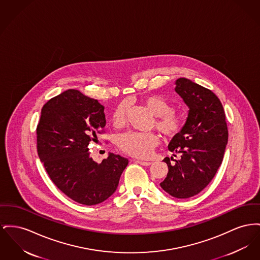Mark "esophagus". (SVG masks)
Listing matches in <instances>:
<instances>
[{"mask_svg": "<svg viewBox=\"0 0 260 260\" xmlns=\"http://www.w3.org/2000/svg\"><path fill=\"white\" fill-rule=\"evenodd\" d=\"M136 162L138 163V164H140V165H142V166H149V165H151V162H149V161H141V160H137Z\"/></svg>", "mask_w": 260, "mask_h": 260, "instance_id": "obj_1", "label": "esophagus"}]
</instances>
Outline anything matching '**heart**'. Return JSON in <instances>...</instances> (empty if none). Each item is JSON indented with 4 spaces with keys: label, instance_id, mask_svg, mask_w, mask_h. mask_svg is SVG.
Instances as JSON below:
<instances>
[{
    "label": "heart",
    "instance_id": "b5f03b06",
    "mask_svg": "<svg viewBox=\"0 0 260 260\" xmlns=\"http://www.w3.org/2000/svg\"><path fill=\"white\" fill-rule=\"evenodd\" d=\"M144 106L156 116L155 125L157 129L167 138L178 136L183 127V116L175 112L172 104L165 98L158 95H150L142 99ZM126 105L120 104L112 114V122L116 127H122L125 122ZM159 144V137L152 133L131 132L119 138V147L123 152L138 157L148 158L153 149Z\"/></svg>",
    "mask_w": 260,
    "mask_h": 260
}]
</instances>
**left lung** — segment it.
Masks as SVG:
<instances>
[{"label":"left lung","instance_id":"8db88e82","mask_svg":"<svg viewBox=\"0 0 260 260\" xmlns=\"http://www.w3.org/2000/svg\"><path fill=\"white\" fill-rule=\"evenodd\" d=\"M175 91L183 98L188 113L182 132L168 145L181 158L174 160V165L169 157L164 159L169 171L160 185L174 198L188 199L208 185L222 164L228 127L222 103L211 90L181 77L176 80Z\"/></svg>","mask_w":260,"mask_h":260}]
</instances>
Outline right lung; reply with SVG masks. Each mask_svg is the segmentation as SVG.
<instances>
[{"mask_svg":"<svg viewBox=\"0 0 260 260\" xmlns=\"http://www.w3.org/2000/svg\"><path fill=\"white\" fill-rule=\"evenodd\" d=\"M104 106L76 89L50 99L41 110L37 125V152L59 189L84 205L109 199L117 189L128 160L114 153L100 164L88 145L104 128Z\"/></svg>","mask_w":260,"mask_h":260,"instance_id":"right-lung-1","label":"right lung"}]
</instances>
